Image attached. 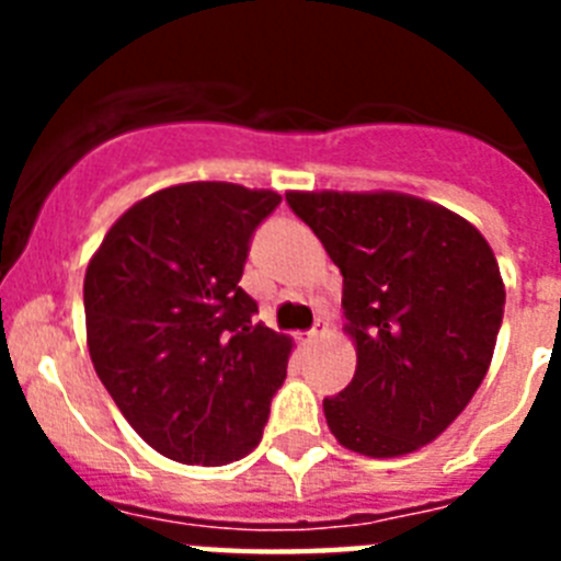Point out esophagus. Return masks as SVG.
I'll list each match as a JSON object with an SVG mask.
<instances>
[{
    "label": "esophagus",
    "instance_id": "34e87169",
    "mask_svg": "<svg viewBox=\"0 0 561 561\" xmlns=\"http://www.w3.org/2000/svg\"><path fill=\"white\" fill-rule=\"evenodd\" d=\"M325 331H329V323H325V320H317V323H314V329H311L309 334H306V340H309V342L320 340V336H323Z\"/></svg>",
    "mask_w": 561,
    "mask_h": 561
}]
</instances>
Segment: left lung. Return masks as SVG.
<instances>
[{
  "label": "left lung",
  "mask_w": 561,
  "mask_h": 561,
  "mask_svg": "<svg viewBox=\"0 0 561 561\" xmlns=\"http://www.w3.org/2000/svg\"><path fill=\"white\" fill-rule=\"evenodd\" d=\"M291 210L342 272L356 374L323 399L334 438L399 458L463 413L503 323L497 257L474 225L408 193L289 191Z\"/></svg>",
  "instance_id": "obj_1"
}]
</instances>
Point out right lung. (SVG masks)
<instances>
[{
	"label": "right lung",
	"instance_id": "add662e5",
	"mask_svg": "<svg viewBox=\"0 0 561 561\" xmlns=\"http://www.w3.org/2000/svg\"><path fill=\"white\" fill-rule=\"evenodd\" d=\"M275 191L185 182L128 207L83 277L87 345L134 433L176 463L257 447L291 340L252 323L238 280Z\"/></svg>",
	"mask_w": 561,
	"mask_h": 561
}]
</instances>
